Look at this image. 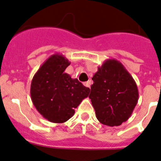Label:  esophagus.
<instances>
[{"mask_svg": "<svg viewBox=\"0 0 161 161\" xmlns=\"http://www.w3.org/2000/svg\"><path fill=\"white\" fill-rule=\"evenodd\" d=\"M90 85H91V81L84 82V85H85V87H88V88H90Z\"/></svg>", "mask_w": 161, "mask_h": 161, "instance_id": "esophagus-1", "label": "esophagus"}]
</instances>
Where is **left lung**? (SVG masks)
I'll return each instance as SVG.
<instances>
[{
	"instance_id": "left-lung-1",
	"label": "left lung",
	"mask_w": 161,
	"mask_h": 161,
	"mask_svg": "<svg viewBox=\"0 0 161 161\" xmlns=\"http://www.w3.org/2000/svg\"><path fill=\"white\" fill-rule=\"evenodd\" d=\"M92 80L89 98L97 120L110 127L126 121L137 104L139 92L125 66L115 59L106 60Z\"/></svg>"
}]
</instances>
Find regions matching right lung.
I'll return each instance as SVG.
<instances>
[{
    "label": "right lung",
    "mask_w": 161,
    "mask_h": 161,
    "mask_svg": "<svg viewBox=\"0 0 161 161\" xmlns=\"http://www.w3.org/2000/svg\"><path fill=\"white\" fill-rule=\"evenodd\" d=\"M70 64L62 54L48 57L35 73L30 95L35 108L48 121L64 123L75 113L84 99L88 97L89 88L64 73Z\"/></svg>",
    "instance_id": "add662e5"
}]
</instances>
